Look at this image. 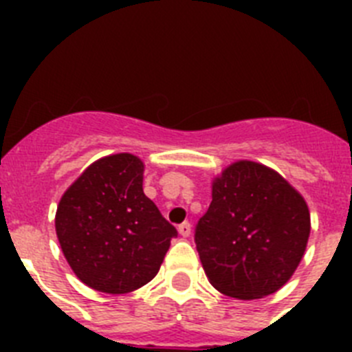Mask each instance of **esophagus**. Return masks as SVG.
<instances>
[{
    "label": "esophagus",
    "mask_w": 352,
    "mask_h": 352,
    "mask_svg": "<svg viewBox=\"0 0 352 352\" xmlns=\"http://www.w3.org/2000/svg\"><path fill=\"white\" fill-rule=\"evenodd\" d=\"M178 231L183 238H188V236H190V231H192V226L188 222H183L178 226Z\"/></svg>",
    "instance_id": "34e87169"
}]
</instances>
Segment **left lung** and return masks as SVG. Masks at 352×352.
Listing matches in <instances>:
<instances>
[{
	"label": "left lung",
	"instance_id": "1",
	"mask_svg": "<svg viewBox=\"0 0 352 352\" xmlns=\"http://www.w3.org/2000/svg\"><path fill=\"white\" fill-rule=\"evenodd\" d=\"M309 234L305 199L273 169L241 160L213 182L211 204L194 239L214 289L256 300L291 278Z\"/></svg>",
	"mask_w": 352,
	"mask_h": 352
}]
</instances>
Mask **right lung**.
Returning a JSON list of instances; mask_svg holds the SVG:
<instances>
[{
	"label": "right lung",
	"mask_w": 352,
	"mask_h": 352,
	"mask_svg": "<svg viewBox=\"0 0 352 352\" xmlns=\"http://www.w3.org/2000/svg\"><path fill=\"white\" fill-rule=\"evenodd\" d=\"M144 166L130 153L100 158L65 192L56 234L70 268L95 291L123 294L148 284L178 236L142 192Z\"/></svg>",
	"instance_id": "add662e5"
}]
</instances>
